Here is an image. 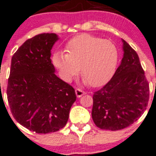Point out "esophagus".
<instances>
[{
    "mask_svg": "<svg viewBox=\"0 0 156 156\" xmlns=\"http://www.w3.org/2000/svg\"><path fill=\"white\" fill-rule=\"evenodd\" d=\"M75 94H76L77 97L80 98V97H81L82 95H85V92L82 91L81 89H80V88H77L76 90H75Z\"/></svg>",
    "mask_w": 156,
    "mask_h": 156,
    "instance_id": "esophagus-1",
    "label": "esophagus"
}]
</instances>
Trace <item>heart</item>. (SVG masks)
<instances>
[{
    "instance_id": "b5f03b06",
    "label": "heart",
    "mask_w": 156,
    "mask_h": 156,
    "mask_svg": "<svg viewBox=\"0 0 156 156\" xmlns=\"http://www.w3.org/2000/svg\"><path fill=\"white\" fill-rule=\"evenodd\" d=\"M65 51L56 52L52 57L62 79L71 81L81 68V76L92 87L104 85L113 75L118 61L114 43L86 33L71 39L66 43Z\"/></svg>"
}]
</instances>
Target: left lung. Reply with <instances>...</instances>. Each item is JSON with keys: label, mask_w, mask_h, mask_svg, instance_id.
Masks as SVG:
<instances>
[{"label": "left lung", "mask_w": 156, "mask_h": 156, "mask_svg": "<svg viewBox=\"0 0 156 156\" xmlns=\"http://www.w3.org/2000/svg\"><path fill=\"white\" fill-rule=\"evenodd\" d=\"M123 41V57L112 78L94 92L92 116L103 130L129 127L144 113L149 99V84L135 50Z\"/></svg>", "instance_id": "left-lung-1"}]
</instances>
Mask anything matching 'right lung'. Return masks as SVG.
<instances>
[{"mask_svg": "<svg viewBox=\"0 0 156 156\" xmlns=\"http://www.w3.org/2000/svg\"><path fill=\"white\" fill-rule=\"evenodd\" d=\"M55 33L26 40L12 58L7 95L14 118L37 134L55 132L66 125L76 100L71 85L54 74L52 47Z\"/></svg>", "mask_w": 156, "mask_h": 156, "instance_id": "add662e5", "label": "right lung"}]
</instances>
